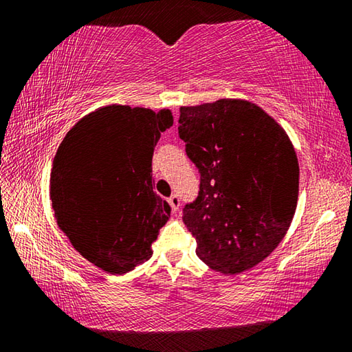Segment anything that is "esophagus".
<instances>
[{"instance_id": "34e87169", "label": "esophagus", "mask_w": 352, "mask_h": 352, "mask_svg": "<svg viewBox=\"0 0 352 352\" xmlns=\"http://www.w3.org/2000/svg\"><path fill=\"white\" fill-rule=\"evenodd\" d=\"M168 201H169V205L172 208V212H177L178 210H180V199H178L177 195H172V197Z\"/></svg>"}]
</instances>
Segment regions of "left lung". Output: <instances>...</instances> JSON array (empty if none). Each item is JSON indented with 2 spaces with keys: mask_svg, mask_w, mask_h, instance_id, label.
<instances>
[{
  "mask_svg": "<svg viewBox=\"0 0 352 352\" xmlns=\"http://www.w3.org/2000/svg\"><path fill=\"white\" fill-rule=\"evenodd\" d=\"M178 133L200 192L183 210L199 258L223 275L253 269L287 234L300 166L276 119L245 99L180 107Z\"/></svg>",
  "mask_w": 352,
  "mask_h": 352,
  "instance_id": "left-lung-1",
  "label": "left lung"
}]
</instances>
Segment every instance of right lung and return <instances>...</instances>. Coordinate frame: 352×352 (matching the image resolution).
I'll list each match as a JSON object with an SVG mask.
<instances>
[{
  "label": "right lung",
  "instance_id": "obj_1",
  "mask_svg": "<svg viewBox=\"0 0 352 352\" xmlns=\"http://www.w3.org/2000/svg\"><path fill=\"white\" fill-rule=\"evenodd\" d=\"M172 124L169 109L110 104L80 118L58 146L50 180L57 225L98 269L124 275L152 256L170 217L152 189V155Z\"/></svg>",
  "mask_w": 352,
  "mask_h": 352
}]
</instances>
